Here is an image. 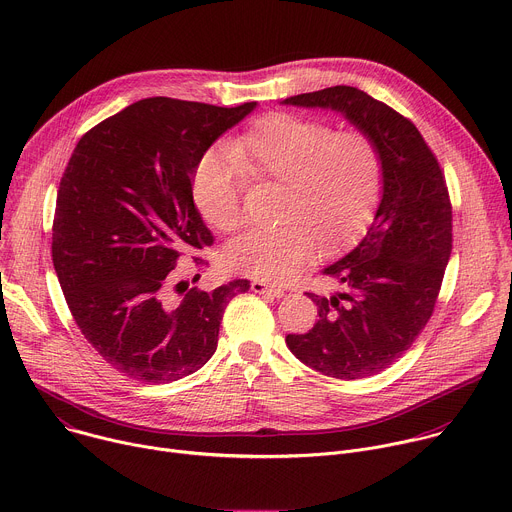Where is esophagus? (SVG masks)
I'll list each match as a JSON object with an SVG mask.
<instances>
[{"label":"esophagus","instance_id":"1","mask_svg":"<svg viewBox=\"0 0 512 512\" xmlns=\"http://www.w3.org/2000/svg\"><path fill=\"white\" fill-rule=\"evenodd\" d=\"M251 289L255 291V294H267V296H273V298L285 296V289L283 287L271 285V283H265V281H253Z\"/></svg>","mask_w":512,"mask_h":512}]
</instances>
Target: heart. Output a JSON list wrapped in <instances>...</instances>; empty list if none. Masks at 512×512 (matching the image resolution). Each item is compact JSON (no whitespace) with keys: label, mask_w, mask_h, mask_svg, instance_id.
<instances>
[{"label":"heart","mask_w":512,"mask_h":512,"mask_svg":"<svg viewBox=\"0 0 512 512\" xmlns=\"http://www.w3.org/2000/svg\"><path fill=\"white\" fill-rule=\"evenodd\" d=\"M247 178L281 182L277 227L251 229L229 243L227 263L249 277L285 281L308 265L318 245L332 249L369 225L383 190V156L362 129L273 113L198 162L192 194L206 221L223 233L243 221Z\"/></svg>","instance_id":"obj_1"}]
</instances>
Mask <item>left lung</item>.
Instances as JSON below:
<instances>
[{
	"mask_svg": "<svg viewBox=\"0 0 512 512\" xmlns=\"http://www.w3.org/2000/svg\"><path fill=\"white\" fill-rule=\"evenodd\" d=\"M285 105L342 113L367 131L383 156V196L375 223L348 255L322 273L332 296H306L318 322L285 342L304 364L334 379L385 371L429 322L452 253V202L444 170L419 129L389 105L354 87L289 97Z\"/></svg>",
	"mask_w": 512,
	"mask_h": 512,
	"instance_id": "8db88e82",
	"label": "left lung"
}]
</instances>
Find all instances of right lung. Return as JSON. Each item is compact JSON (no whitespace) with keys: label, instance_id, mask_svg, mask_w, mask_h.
<instances>
[{"label":"right lung","instance_id":"add662e5","mask_svg":"<svg viewBox=\"0 0 512 512\" xmlns=\"http://www.w3.org/2000/svg\"><path fill=\"white\" fill-rule=\"evenodd\" d=\"M255 105L141 99L89 129L68 160L54 271L83 336L123 377L158 385L196 373L227 304L251 287L235 279L200 291L176 267L204 265L198 255L214 241L192 198L198 162Z\"/></svg>","mask_w":512,"mask_h":512}]
</instances>
